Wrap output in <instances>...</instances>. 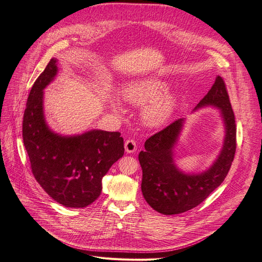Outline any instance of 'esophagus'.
<instances>
[{
	"instance_id": "1",
	"label": "esophagus",
	"mask_w": 262,
	"mask_h": 262,
	"mask_svg": "<svg viewBox=\"0 0 262 262\" xmlns=\"http://www.w3.org/2000/svg\"><path fill=\"white\" fill-rule=\"evenodd\" d=\"M125 151L127 153H134L135 151L137 150V146H136V141L133 139H128L125 141Z\"/></svg>"
}]
</instances>
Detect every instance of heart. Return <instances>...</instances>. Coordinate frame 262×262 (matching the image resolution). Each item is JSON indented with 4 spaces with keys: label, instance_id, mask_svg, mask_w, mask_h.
Segmentation results:
<instances>
[{
    "label": "heart",
    "instance_id": "obj_1",
    "mask_svg": "<svg viewBox=\"0 0 262 262\" xmlns=\"http://www.w3.org/2000/svg\"><path fill=\"white\" fill-rule=\"evenodd\" d=\"M168 87V81L160 77H151L125 86L123 96L126 101L135 105H142L149 102L143 108L141 115L144 122L156 126L170 120L179 102L178 94L167 91ZM108 102L114 111L121 109L119 96L114 94L109 95Z\"/></svg>",
    "mask_w": 262,
    "mask_h": 262
}]
</instances>
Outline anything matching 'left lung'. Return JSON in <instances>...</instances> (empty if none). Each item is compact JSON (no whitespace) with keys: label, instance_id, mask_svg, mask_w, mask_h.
<instances>
[{"label":"left lung","instance_id":"left-lung-1","mask_svg":"<svg viewBox=\"0 0 262 262\" xmlns=\"http://www.w3.org/2000/svg\"><path fill=\"white\" fill-rule=\"evenodd\" d=\"M212 106L219 110L225 137L218 156L202 171H185L176 164L175 148L186 119H179L144 142L138 160L142 169L144 200L163 215H176L196 207L218 188L228 175L236 149L233 110L224 80L218 75L211 89L193 110Z\"/></svg>","mask_w":262,"mask_h":262}]
</instances>
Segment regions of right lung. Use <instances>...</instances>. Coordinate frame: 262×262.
<instances>
[{
    "mask_svg": "<svg viewBox=\"0 0 262 262\" xmlns=\"http://www.w3.org/2000/svg\"><path fill=\"white\" fill-rule=\"evenodd\" d=\"M58 60L52 58L34 82L28 97L23 138L32 173L53 200L66 207L83 208L99 198L101 180L124 154L119 132L91 129L61 135L47 124L44 90L58 74Z\"/></svg>",
    "mask_w": 262,
    "mask_h": 262,
    "instance_id": "1",
    "label": "right lung"
}]
</instances>
